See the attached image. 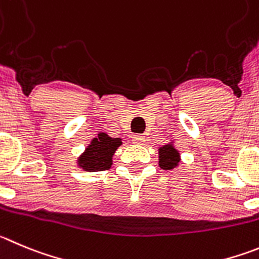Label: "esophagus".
Masks as SVG:
<instances>
[{"label": "esophagus", "instance_id": "34e87169", "mask_svg": "<svg viewBox=\"0 0 259 259\" xmlns=\"http://www.w3.org/2000/svg\"><path fill=\"white\" fill-rule=\"evenodd\" d=\"M133 143H137V144H143L146 142V137L141 134H137V135H133Z\"/></svg>", "mask_w": 259, "mask_h": 259}]
</instances>
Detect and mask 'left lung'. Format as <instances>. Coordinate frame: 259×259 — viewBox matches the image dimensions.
<instances>
[{"label":"left lung","mask_w":259,"mask_h":259,"mask_svg":"<svg viewBox=\"0 0 259 259\" xmlns=\"http://www.w3.org/2000/svg\"><path fill=\"white\" fill-rule=\"evenodd\" d=\"M180 162V153L174 147L172 142L158 148V165L162 170H172Z\"/></svg>","instance_id":"8db88e82"}]
</instances>
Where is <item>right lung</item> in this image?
Returning <instances> with one entry per match:
<instances>
[{"label":"right lung","instance_id":"1","mask_svg":"<svg viewBox=\"0 0 259 259\" xmlns=\"http://www.w3.org/2000/svg\"><path fill=\"white\" fill-rule=\"evenodd\" d=\"M121 144V138H111L106 133H100L79 156L78 166L89 172L108 170L112 165L113 153Z\"/></svg>","mask_w":259,"mask_h":259}]
</instances>
